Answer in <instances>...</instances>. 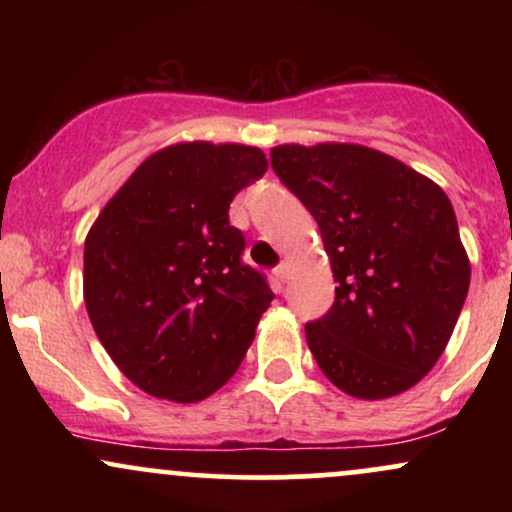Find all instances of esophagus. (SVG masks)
Here are the masks:
<instances>
[{"instance_id": "obj_1", "label": "esophagus", "mask_w": 512, "mask_h": 512, "mask_svg": "<svg viewBox=\"0 0 512 512\" xmlns=\"http://www.w3.org/2000/svg\"><path fill=\"white\" fill-rule=\"evenodd\" d=\"M274 276H276V279H279V281L289 279V262H281L279 267L274 269Z\"/></svg>"}]
</instances>
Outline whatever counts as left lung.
I'll list each match as a JSON object with an SVG mask.
<instances>
[{
    "instance_id": "left-lung-1",
    "label": "left lung",
    "mask_w": 512,
    "mask_h": 512,
    "mask_svg": "<svg viewBox=\"0 0 512 512\" xmlns=\"http://www.w3.org/2000/svg\"><path fill=\"white\" fill-rule=\"evenodd\" d=\"M279 180L320 226L334 303L305 325L327 380L358 399L409 390L436 366L469 291V260L448 195L358 144L272 149Z\"/></svg>"
}]
</instances>
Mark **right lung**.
<instances>
[{
    "label": "right lung",
    "mask_w": 512,
    "mask_h": 512,
    "mask_svg": "<svg viewBox=\"0 0 512 512\" xmlns=\"http://www.w3.org/2000/svg\"><path fill=\"white\" fill-rule=\"evenodd\" d=\"M267 173L257 146L156 151L105 204L84 245V301L139 390L190 404L231 380L274 293L243 262L233 197Z\"/></svg>",
    "instance_id": "right-lung-1"
}]
</instances>
